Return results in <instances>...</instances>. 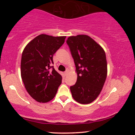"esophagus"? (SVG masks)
<instances>
[{
	"instance_id": "34e87169",
	"label": "esophagus",
	"mask_w": 135,
	"mask_h": 135,
	"mask_svg": "<svg viewBox=\"0 0 135 135\" xmlns=\"http://www.w3.org/2000/svg\"><path fill=\"white\" fill-rule=\"evenodd\" d=\"M69 70H66L65 71V72H64L65 75H67V74H69Z\"/></svg>"
}]
</instances>
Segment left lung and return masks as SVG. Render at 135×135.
I'll use <instances>...</instances> for the list:
<instances>
[{"label": "left lung", "instance_id": "left-lung-1", "mask_svg": "<svg viewBox=\"0 0 135 135\" xmlns=\"http://www.w3.org/2000/svg\"><path fill=\"white\" fill-rule=\"evenodd\" d=\"M74 59L77 82L70 86L72 97L81 104H88L98 97L107 75L103 49L86 35L71 36L66 41Z\"/></svg>", "mask_w": 135, "mask_h": 135}]
</instances>
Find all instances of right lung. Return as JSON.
I'll return each instance as SVG.
<instances>
[{
    "instance_id": "right-lung-1",
    "label": "right lung",
    "mask_w": 135,
    "mask_h": 135,
    "mask_svg": "<svg viewBox=\"0 0 135 135\" xmlns=\"http://www.w3.org/2000/svg\"><path fill=\"white\" fill-rule=\"evenodd\" d=\"M65 38L41 34L31 41L23 50L21 79L27 92L37 102L46 103L51 100L61 84L62 77L51 65L54 54L63 44Z\"/></svg>"
}]
</instances>
